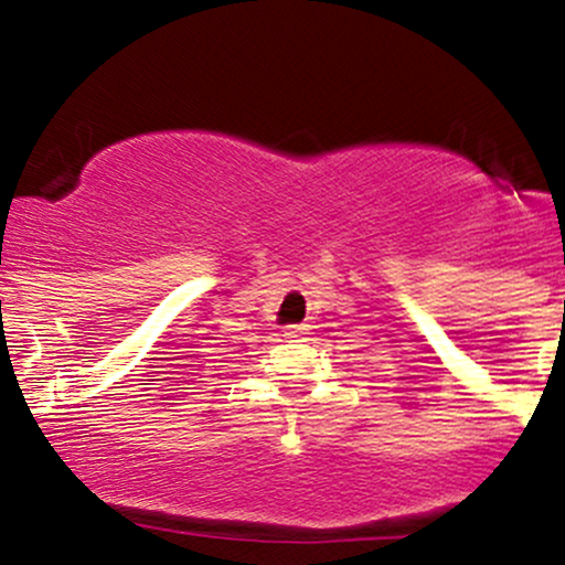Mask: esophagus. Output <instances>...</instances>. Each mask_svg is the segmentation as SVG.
Listing matches in <instances>:
<instances>
[{
    "label": "esophagus",
    "instance_id": "1",
    "mask_svg": "<svg viewBox=\"0 0 565 565\" xmlns=\"http://www.w3.org/2000/svg\"><path fill=\"white\" fill-rule=\"evenodd\" d=\"M302 334H308V327H287V329H284V337H287V340H297V337H302Z\"/></svg>",
    "mask_w": 565,
    "mask_h": 565
}]
</instances>
